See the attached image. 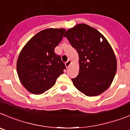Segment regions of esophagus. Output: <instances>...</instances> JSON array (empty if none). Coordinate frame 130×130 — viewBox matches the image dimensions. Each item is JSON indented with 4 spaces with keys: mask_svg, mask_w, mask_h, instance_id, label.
I'll use <instances>...</instances> for the list:
<instances>
[{
    "mask_svg": "<svg viewBox=\"0 0 130 130\" xmlns=\"http://www.w3.org/2000/svg\"><path fill=\"white\" fill-rule=\"evenodd\" d=\"M71 61L68 60L67 62H65V66H66V67L68 68V67H69V66L71 65Z\"/></svg>",
    "mask_w": 130,
    "mask_h": 130,
    "instance_id": "obj_1",
    "label": "esophagus"
}]
</instances>
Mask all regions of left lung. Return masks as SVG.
<instances>
[{
    "label": "left lung",
    "mask_w": 130,
    "mask_h": 130,
    "mask_svg": "<svg viewBox=\"0 0 130 130\" xmlns=\"http://www.w3.org/2000/svg\"><path fill=\"white\" fill-rule=\"evenodd\" d=\"M64 36L79 56V73L72 79L74 85L88 96L104 93L111 84L117 65L106 37L86 24H78L69 29Z\"/></svg>",
    "instance_id": "obj_1"
}]
</instances>
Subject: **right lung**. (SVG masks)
Instances as JSON below:
<instances>
[{
    "label": "right lung",
    "instance_id": "right-lung-1",
    "mask_svg": "<svg viewBox=\"0 0 130 130\" xmlns=\"http://www.w3.org/2000/svg\"><path fill=\"white\" fill-rule=\"evenodd\" d=\"M65 29L48 28L36 34L24 45L17 61L20 81L28 91L40 94L53 87L66 69L54 48L63 37Z\"/></svg>",
    "mask_w": 130,
    "mask_h": 130
}]
</instances>
